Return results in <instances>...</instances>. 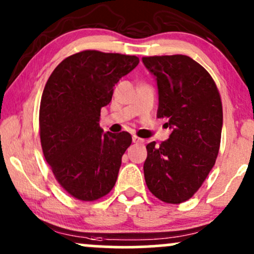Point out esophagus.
Listing matches in <instances>:
<instances>
[{
	"label": "esophagus",
	"instance_id": "obj_1",
	"mask_svg": "<svg viewBox=\"0 0 254 254\" xmlns=\"http://www.w3.org/2000/svg\"><path fill=\"white\" fill-rule=\"evenodd\" d=\"M132 142L133 143H142V142H143V139L139 138V137H137V136H132Z\"/></svg>",
	"mask_w": 254,
	"mask_h": 254
}]
</instances>
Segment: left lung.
Wrapping results in <instances>:
<instances>
[{
	"instance_id": "1",
	"label": "left lung",
	"mask_w": 254,
	"mask_h": 254,
	"mask_svg": "<svg viewBox=\"0 0 254 254\" xmlns=\"http://www.w3.org/2000/svg\"><path fill=\"white\" fill-rule=\"evenodd\" d=\"M156 77L157 118H167V141L147 144L144 179L151 193L170 204L186 202L202 186L218 155L222 101L205 69L185 55L142 58Z\"/></svg>"
}]
</instances>
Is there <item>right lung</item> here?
Returning <instances> with one entry per match:
<instances>
[{
	"label": "right lung",
	"instance_id": "obj_1",
	"mask_svg": "<svg viewBox=\"0 0 254 254\" xmlns=\"http://www.w3.org/2000/svg\"><path fill=\"white\" fill-rule=\"evenodd\" d=\"M138 63L136 56L84 50L63 60L45 84L39 109L44 157L63 190L78 200L100 199L115 186L132 138L127 131L103 133L100 111L119 78Z\"/></svg>",
	"mask_w": 254,
	"mask_h": 254
}]
</instances>
